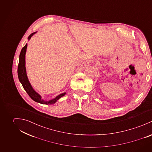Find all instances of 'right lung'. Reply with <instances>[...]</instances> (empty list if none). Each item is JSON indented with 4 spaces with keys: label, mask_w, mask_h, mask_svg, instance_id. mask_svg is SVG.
Masks as SVG:
<instances>
[{
    "label": "right lung",
    "mask_w": 152,
    "mask_h": 152,
    "mask_svg": "<svg viewBox=\"0 0 152 152\" xmlns=\"http://www.w3.org/2000/svg\"><path fill=\"white\" fill-rule=\"evenodd\" d=\"M36 32L30 34L29 37H28V40L30 39L31 37L34 35ZM27 47V44H26V45L22 48L20 56H19V62L18 65V69H17V73H18V79L20 82V83L22 84L23 88L26 90V91L27 93L28 96L33 100L34 101L43 104H53L55 103L58 100H59L61 97L65 96L66 93H64L62 94H61L56 96L55 99L50 100V101H45L41 99V96L38 94L32 87L31 85L30 84L27 76L26 73V61H25V56H26V50Z\"/></svg>",
    "instance_id": "1"
}]
</instances>
